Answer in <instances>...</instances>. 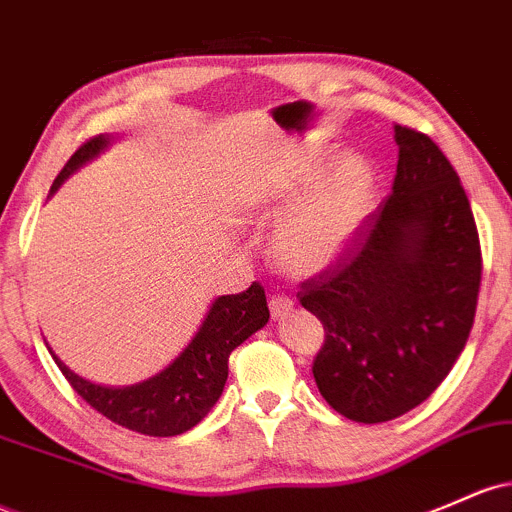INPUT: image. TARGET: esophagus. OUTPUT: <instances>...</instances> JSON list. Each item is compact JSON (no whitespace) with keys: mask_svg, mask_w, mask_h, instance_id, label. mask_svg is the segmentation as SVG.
I'll return each instance as SVG.
<instances>
[{"mask_svg":"<svg viewBox=\"0 0 512 512\" xmlns=\"http://www.w3.org/2000/svg\"><path fill=\"white\" fill-rule=\"evenodd\" d=\"M291 308H294V301H291L289 296H269V311H272L274 320H282L284 316H289Z\"/></svg>","mask_w":512,"mask_h":512,"instance_id":"34e87169","label":"esophagus"}]
</instances>
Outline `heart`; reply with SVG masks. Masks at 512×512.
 <instances>
[{
	"label": "heart",
	"mask_w": 512,
	"mask_h": 512,
	"mask_svg": "<svg viewBox=\"0 0 512 512\" xmlns=\"http://www.w3.org/2000/svg\"><path fill=\"white\" fill-rule=\"evenodd\" d=\"M379 174L367 157L347 155L333 167L325 153H303L269 177L257 196L262 218L287 216L272 233V257L291 277H316L345 257L367 223Z\"/></svg>",
	"instance_id": "obj_1"
}]
</instances>
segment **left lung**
Wrapping results in <instances>:
<instances>
[{
    "label": "left lung",
    "instance_id": "left-lung-1",
    "mask_svg": "<svg viewBox=\"0 0 512 512\" xmlns=\"http://www.w3.org/2000/svg\"><path fill=\"white\" fill-rule=\"evenodd\" d=\"M389 199L335 267L301 284L325 328L320 396L355 423H386L425 401L462 355L476 313L481 247L457 172L425 133L393 126Z\"/></svg>",
    "mask_w": 512,
    "mask_h": 512
}]
</instances>
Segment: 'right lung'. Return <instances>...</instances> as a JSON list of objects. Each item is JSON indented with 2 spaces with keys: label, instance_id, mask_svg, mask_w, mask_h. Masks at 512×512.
Instances as JSON below:
<instances>
[{
  "label": "right lung",
  "instance_id": "right-lung-1",
  "mask_svg": "<svg viewBox=\"0 0 512 512\" xmlns=\"http://www.w3.org/2000/svg\"><path fill=\"white\" fill-rule=\"evenodd\" d=\"M111 143L114 136L106 133L87 140L55 177L50 196L58 192L70 174L104 153ZM267 320V296L257 282H252L243 294L218 296L209 306L206 318L201 320L192 342L162 372L131 386L94 384L72 372L50 347L48 350L72 389L111 423L140 435L174 437L192 430L211 411L226 386L230 352L243 345L252 333L265 328Z\"/></svg>",
  "mask_w": 512,
  "mask_h": 512
}]
</instances>
